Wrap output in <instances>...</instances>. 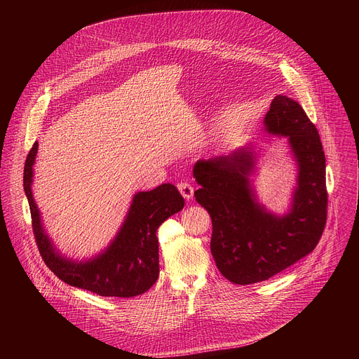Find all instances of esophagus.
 I'll return each mask as SVG.
<instances>
[{"mask_svg":"<svg viewBox=\"0 0 359 359\" xmlns=\"http://www.w3.org/2000/svg\"><path fill=\"white\" fill-rule=\"evenodd\" d=\"M177 189H179L180 194H182L186 200H191V198H193L194 189H193V186H191L190 183H187V182H180V183L177 184Z\"/></svg>","mask_w":359,"mask_h":359,"instance_id":"1","label":"esophagus"}]
</instances>
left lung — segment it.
<instances>
[{
    "mask_svg": "<svg viewBox=\"0 0 359 359\" xmlns=\"http://www.w3.org/2000/svg\"><path fill=\"white\" fill-rule=\"evenodd\" d=\"M264 130L287 137L297 163V186L285 215H274L259 203L251 180L257 159L250 146L198 161L193 168L201 186L194 191L196 201L212 217L216 266L240 285L269 280L310 254L327 222L325 155L316 125L298 102L277 95Z\"/></svg>",
    "mask_w": 359,
    "mask_h": 359,
    "instance_id": "left-lung-1",
    "label": "left lung"
}]
</instances>
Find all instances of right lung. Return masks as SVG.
Returning <instances> with one entry per match:
<instances>
[{
    "mask_svg": "<svg viewBox=\"0 0 359 359\" xmlns=\"http://www.w3.org/2000/svg\"><path fill=\"white\" fill-rule=\"evenodd\" d=\"M38 142L29 150L24 166V190L29 203L34 236L42 260L60 280L102 297H135L147 291L159 277V226L180 212L184 200L179 190L163 183L150 191H137L111 244L89 260L75 262L57 250L46 234L32 196L34 163Z\"/></svg>",
    "mask_w": 359,
    "mask_h": 359,
    "instance_id": "1",
    "label": "right lung"
}]
</instances>
